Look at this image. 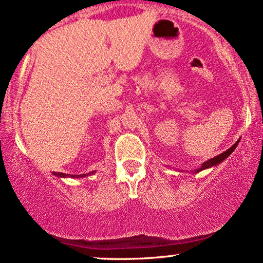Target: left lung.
Wrapping results in <instances>:
<instances>
[{
  "mask_svg": "<svg viewBox=\"0 0 263 263\" xmlns=\"http://www.w3.org/2000/svg\"><path fill=\"white\" fill-rule=\"evenodd\" d=\"M237 143H238V141L236 142V143L234 144V146L232 147H230V148H229L228 151H225V152H222L221 155H219V156H216V157H214V158H211V159H209V161H206V162H204L203 164H201V167L200 168H198L197 171V173L198 172H201V171H204V170H206V168H210V167H215V165H218V164H220V163H221L222 161H225L226 158H228L229 156L231 155L232 152H234L235 151V148H236V146H237Z\"/></svg>",
  "mask_w": 263,
  "mask_h": 263,
  "instance_id": "obj_1",
  "label": "left lung"
}]
</instances>
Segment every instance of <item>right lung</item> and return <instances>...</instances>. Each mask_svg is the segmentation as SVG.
<instances>
[{
    "instance_id": "add662e5",
    "label": "right lung",
    "mask_w": 263,
    "mask_h": 263,
    "mask_svg": "<svg viewBox=\"0 0 263 263\" xmlns=\"http://www.w3.org/2000/svg\"><path fill=\"white\" fill-rule=\"evenodd\" d=\"M93 172H91V173L89 174H92ZM55 174L57 177H62V178H68V177H71V178H84L86 176H89V174H80V176H73V174H64V173H54Z\"/></svg>"
}]
</instances>
